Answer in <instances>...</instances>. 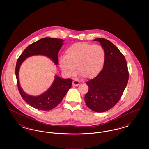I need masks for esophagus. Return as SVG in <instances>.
<instances>
[{"instance_id": "obj_1", "label": "esophagus", "mask_w": 149, "mask_h": 149, "mask_svg": "<svg viewBox=\"0 0 149 149\" xmlns=\"http://www.w3.org/2000/svg\"><path fill=\"white\" fill-rule=\"evenodd\" d=\"M79 84V81L77 80H74L72 81V85L74 86H77Z\"/></svg>"}]
</instances>
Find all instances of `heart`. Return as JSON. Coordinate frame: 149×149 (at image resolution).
Here are the masks:
<instances>
[{
  "label": "heart",
  "instance_id": "obj_1",
  "mask_svg": "<svg viewBox=\"0 0 149 149\" xmlns=\"http://www.w3.org/2000/svg\"><path fill=\"white\" fill-rule=\"evenodd\" d=\"M105 51L98 45L86 42L74 43L65 51V56L59 60L63 72L67 76H72L75 72L84 79L96 77L102 70L105 61Z\"/></svg>",
  "mask_w": 149,
  "mask_h": 149
}]
</instances>
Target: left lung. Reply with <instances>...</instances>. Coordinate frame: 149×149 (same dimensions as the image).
Segmentation results:
<instances>
[{"mask_svg":"<svg viewBox=\"0 0 149 149\" xmlns=\"http://www.w3.org/2000/svg\"><path fill=\"white\" fill-rule=\"evenodd\" d=\"M93 41H99L103 48L105 61L99 74L86 83L89 90L84 99L91 109L103 112L120 100L127 84L129 74L125 57L113 43L103 38Z\"/></svg>","mask_w":149,"mask_h":149,"instance_id":"8db88e82","label":"left lung"}]
</instances>
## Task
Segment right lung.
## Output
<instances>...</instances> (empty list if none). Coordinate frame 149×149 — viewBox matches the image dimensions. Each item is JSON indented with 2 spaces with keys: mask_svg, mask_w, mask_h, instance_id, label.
Returning <instances> with one entry per match:
<instances>
[{
  "mask_svg": "<svg viewBox=\"0 0 149 149\" xmlns=\"http://www.w3.org/2000/svg\"><path fill=\"white\" fill-rule=\"evenodd\" d=\"M64 40L59 38L45 37L29 45L19 57L15 66L17 86L22 98L29 105L42 111H50L62 101L72 85L71 79H62L56 75L49 89L38 96H32L24 92L19 81V70L23 62L29 57L43 55L51 58L56 65H58V53Z\"/></svg>",
  "mask_w": 149,
  "mask_h": 149,
  "instance_id": "1",
  "label": "right lung"
}]
</instances>
